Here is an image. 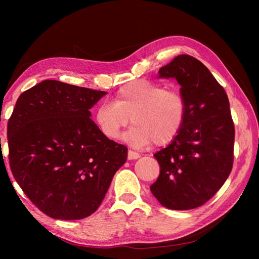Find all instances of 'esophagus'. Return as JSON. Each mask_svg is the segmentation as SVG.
I'll list each match as a JSON object with an SVG mask.
<instances>
[{
  "label": "esophagus",
  "mask_w": 259,
  "mask_h": 259,
  "mask_svg": "<svg viewBox=\"0 0 259 259\" xmlns=\"http://www.w3.org/2000/svg\"><path fill=\"white\" fill-rule=\"evenodd\" d=\"M139 156L140 155L137 152L133 151V150H128V152H127V159L128 160H136V159L139 158Z\"/></svg>",
  "instance_id": "obj_1"
}]
</instances>
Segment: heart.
I'll list each match as a JSON object with an SVG mask.
<instances>
[{"instance_id":"b5f03b06","label":"heart","mask_w":259,"mask_h":259,"mask_svg":"<svg viewBox=\"0 0 259 259\" xmlns=\"http://www.w3.org/2000/svg\"><path fill=\"white\" fill-rule=\"evenodd\" d=\"M186 117L187 100L182 92L145 79L122 86L113 104H100L95 113L101 134L111 140L120 137L131 119L134 126L126 138L136 148L170 144L182 132Z\"/></svg>"}]
</instances>
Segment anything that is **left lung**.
Segmentation results:
<instances>
[{"label":"left lung","instance_id":"obj_1","mask_svg":"<svg viewBox=\"0 0 259 259\" xmlns=\"http://www.w3.org/2000/svg\"><path fill=\"white\" fill-rule=\"evenodd\" d=\"M175 77L187 100L180 134L154 153L160 175L150 186L163 206L185 210L206 203L231 173L234 124L228 96L209 70L189 55H179L159 70Z\"/></svg>","mask_w":259,"mask_h":259}]
</instances>
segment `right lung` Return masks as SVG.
I'll list each match as a JSON object with an SVG mask.
<instances>
[{
  "instance_id": "1",
  "label": "right lung",
  "mask_w": 259,
  "mask_h": 259,
  "mask_svg": "<svg viewBox=\"0 0 259 259\" xmlns=\"http://www.w3.org/2000/svg\"><path fill=\"white\" fill-rule=\"evenodd\" d=\"M106 92L45 80L18 97L7 123L12 174L52 218L92 215L126 161L127 148L106 138L90 109Z\"/></svg>"
}]
</instances>
